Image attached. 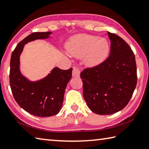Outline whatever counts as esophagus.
Returning a JSON list of instances; mask_svg holds the SVG:
<instances>
[{"mask_svg":"<svg viewBox=\"0 0 149 149\" xmlns=\"http://www.w3.org/2000/svg\"><path fill=\"white\" fill-rule=\"evenodd\" d=\"M80 74V69L77 67H73V69H72V77H79Z\"/></svg>","mask_w":149,"mask_h":149,"instance_id":"34e87169","label":"esophagus"}]
</instances>
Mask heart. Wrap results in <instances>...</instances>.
Masks as SVG:
<instances>
[{"label":"heart","mask_w":149,"mask_h":149,"mask_svg":"<svg viewBox=\"0 0 149 149\" xmlns=\"http://www.w3.org/2000/svg\"><path fill=\"white\" fill-rule=\"evenodd\" d=\"M66 48L72 56L84 57L86 65L95 67L102 63L108 57L109 44L105 38L89 34H78L70 39Z\"/></svg>","instance_id":"b5f03b06"}]
</instances>
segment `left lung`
Segmentation results:
<instances>
[{
    "instance_id": "obj_1",
    "label": "left lung",
    "mask_w": 149,
    "mask_h": 149,
    "mask_svg": "<svg viewBox=\"0 0 149 149\" xmlns=\"http://www.w3.org/2000/svg\"><path fill=\"white\" fill-rule=\"evenodd\" d=\"M110 54L100 65L80 73L83 95L94 113L111 115L121 110L130 101L137 84L135 56L127 42L108 32Z\"/></svg>"
}]
</instances>
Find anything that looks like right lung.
Wrapping results in <instances>:
<instances>
[{
    "label": "right lung",
    "instance_id": "1",
    "mask_svg": "<svg viewBox=\"0 0 149 149\" xmlns=\"http://www.w3.org/2000/svg\"><path fill=\"white\" fill-rule=\"evenodd\" d=\"M52 32H33L19 42L12 54L10 60V84L14 99L25 111L34 116H55L60 111L67 84L71 79L72 68L53 69L50 73L40 80L32 82L19 69L20 55L29 42L50 37Z\"/></svg>",
    "mask_w": 149,
    "mask_h": 149
}]
</instances>
